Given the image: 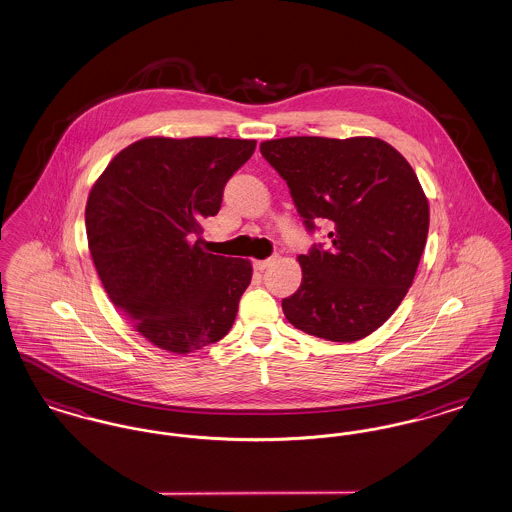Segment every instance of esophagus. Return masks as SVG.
<instances>
[{
	"label": "esophagus",
	"instance_id": "obj_1",
	"mask_svg": "<svg viewBox=\"0 0 512 512\" xmlns=\"http://www.w3.org/2000/svg\"><path fill=\"white\" fill-rule=\"evenodd\" d=\"M274 263V257H270V259H265V261H255L253 263V267H255V270H259V272H263V270H267L270 265Z\"/></svg>",
	"mask_w": 512,
	"mask_h": 512
}]
</instances>
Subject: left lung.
<instances>
[{
    "mask_svg": "<svg viewBox=\"0 0 512 512\" xmlns=\"http://www.w3.org/2000/svg\"><path fill=\"white\" fill-rule=\"evenodd\" d=\"M261 153L307 232L330 228L326 244L299 255L303 278L284 315L322 340H363L407 295L426 245L430 207L413 167L378 138L292 136Z\"/></svg>",
    "mask_w": 512,
    "mask_h": 512,
    "instance_id": "left-lung-1",
    "label": "left lung"
}]
</instances>
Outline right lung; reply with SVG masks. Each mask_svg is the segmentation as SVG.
Returning a JSON list of instances; mask_svg holds the SVG:
<instances>
[{"instance_id": "obj_1", "label": "right lung", "mask_w": 512, "mask_h": 512, "mask_svg": "<svg viewBox=\"0 0 512 512\" xmlns=\"http://www.w3.org/2000/svg\"><path fill=\"white\" fill-rule=\"evenodd\" d=\"M255 140L146 138L122 149L86 205L99 280L153 345L192 353L222 340L251 282L244 259L207 253L201 224L219 213L226 182Z\"/></svg>"}]
</instances>
